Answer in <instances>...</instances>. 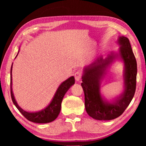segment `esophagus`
Segmentation results:
<instances>
[{
    "label": "esophagus",
    "instance_id": "1",
    "mask_svg": "<svg viewBox=\"0 0 146 146\" xmlns=\"http://www.w3.org/2000/svg\"><path fill=\"white\" fill-rule=\"evenodd\" d=\"M75 78L76 81H79L81 79V77H82V72L80 71H77L75 73Z\"/></svg>",
    "mask_w": 146,
    "mask_h": 146
}]
</instances>
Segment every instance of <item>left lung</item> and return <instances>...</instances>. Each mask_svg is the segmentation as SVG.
Segmentation results:
<instances>
[{
    "instance_id": "1",
    "label": "left lung",
    "mask_w": 146,
    "mask_h": 146,
    "mask_svg": "<svg viewBox=\"0 0 146 146\" xmlns=\"http://www.w3.org/2000/svg\"><path fill=\"white\" fill-rule=\"evenodd\" d=\"M120 48L103 58L102 55L83 69L81 86L85 96L86 112L98 120L115 119L122 114L134 97L137 82V64L129 39L118 36ZM116 61L124 64L123 90L111 100H107L101 93V83L109 67Z\"/></svg>"
}]
</instances>
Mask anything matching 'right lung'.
<instances>
[{"label":"right lung","instance_id":"obj_1","mask_svg":"<svg viewBox=\"0 0 146 146\" xmlns=\"http://www.w3.org/2000/svg\"><path fill=\"white\" fill-rule=\"evenodd\" d=\"M19 50L20 48H19L18 53H17L15 58L18 55ZM12 68H13V64L11 65L10 71L11 99L14 105L16 106V108L18 109L19 111L22 113V115L28 120L35 123H46L51 122L55 120L60 112L61 103L64 95L69 90V89L73 84H75V78H74V76H70L67 80H66L60 84L57 90H56L51 102H49V104L46 108H44L40 111H37L31 112L24 110L21 107H20L15 100L13 92V88H12V85H13V83H12Z\"/></svg>","mask_w":146,"mask_h":146}]
</instances>
